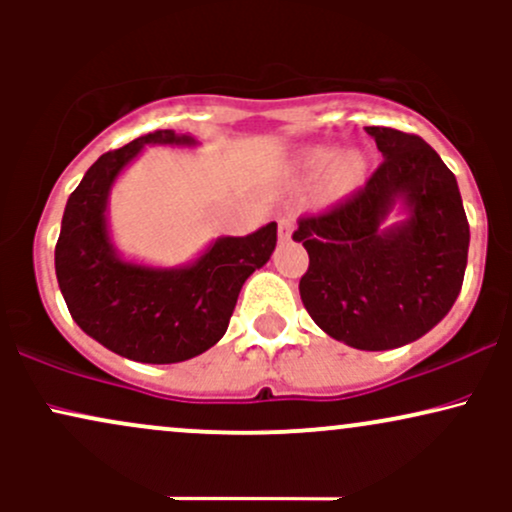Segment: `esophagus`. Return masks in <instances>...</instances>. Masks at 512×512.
<instances>
[{
    "label": "esophagus",
    "mask_w": 512,
    "mask_h": 512,
    "mask_svg": "<svg viewBox=\"0 0 512 512\" xmlns=\"http://www.w3.org/2000/svg\"><path fill=\"white\" fill-rule=\"evenodd\" d=\"M293 228H296V214L293 211H286L279 219V240L281 243H289L293 236Z\"/></svg>",
    "instance_id": "1"
}]
</instances>
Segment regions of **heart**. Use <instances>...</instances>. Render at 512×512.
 I'll list each match as a JSON object with an SVG mask.
<instances>
[{
	"label": "heart",
	"mask_w": 512,
	"mask_h": 512,
	"mask_svg": "<svg viewBox=\"0 0 512 512\" xmlns=\"http://www.w3.org/2000/svg\"><path fill=\"white\" fill-rule=\"evenodd\" d=\"M327 168H332V187L337 192H351L356 187L363 185L366 180L368 163L363 158L361 151H344L339 154L332 146L325 149H313L305 156V170L310 175L325 173Z\"/></svg>",
	"instance_id": "obj_1"
}]
</instances>
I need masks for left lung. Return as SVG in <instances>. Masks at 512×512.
<instances>
[{
	"label": "left lung",
	"instance_id": "8db88e82",
	"mask_svg": "<svg viewBox=\"0 0 512 512\" xmlns=\"http://www.w3.org/2000/svg\"><path fill=\"white\" fill-rule=\"evenodd\" d=\"M385 161L361 192L298 221L305 310L361 351L416 342L450 313L467 269L469 223L452 170L416 134L366 127ZM392 210L403 214L387 224Z\"/></svg>",
	"mask_w": 512,
	"mask_h": 512
}]
</instances>
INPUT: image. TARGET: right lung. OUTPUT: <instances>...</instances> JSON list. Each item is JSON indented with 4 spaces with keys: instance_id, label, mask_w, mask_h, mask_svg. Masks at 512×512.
I'll return each instance as SVG.
<instances>
[{
    "instance_id": "right-lung-1",
    "label": "right lung",
    "mask_w": 512,
    "mask_h": 512,
    "mask_svg": "<svg viewBox=\"0 0 512 512\" xmlns=\"http://www.w3.org/2000/svg\"><path fill=\"white\" fill-rule=\"evenodd\" d=\"M199 142L158 129L86 170L69 195L55 248L57 284L76 325L105 349L139 363H180L211 349L228 330L238 293L276 245V223L245 238L221 236L180 267L125 260L110 238L108 199L115 180L144 146Z\"/></svg>"
}]
</instances>
